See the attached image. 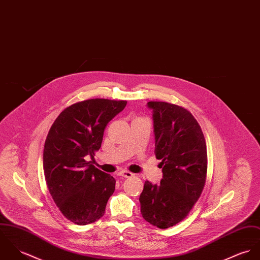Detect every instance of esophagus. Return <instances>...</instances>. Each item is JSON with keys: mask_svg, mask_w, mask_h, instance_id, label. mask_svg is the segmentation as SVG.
I'll use <instances>...</instances> for the list:
<instances>
[{"mask_svg": "<svg viewBox=\"0 0 260 260\" xmlns=\"http://www.w3.org/2000/svg\"><path fill=\"white\" fill-rule=\"evenodd\" d=\"M117 175H119L121 177H132L134 174L129 172H126V171H122V172L117 173Z\"/></svg>", "mask_w": 260, "mask_h": 260, "instance_id": "34e87169", "label": "esophagus"}]
</instances>
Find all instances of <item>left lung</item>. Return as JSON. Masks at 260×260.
Instances as JSON below:
<instances>
[{
  "mask_svg": "<svg viewBox=\"0 0 260 260\" xmlns=\"http://www.w3.org/2000/svg\"><path fill=\"white\" fill-rule=\"evenodd\" d=\"M152 110L155 156L160 159L159 184L144 182L141 212L150 224L165 230L186 217L202 194L207 151L201 125L187 110L165 102H148Z\"/></svg>",
  "mask_w": 260,
  "mask_h": 260,
  "instance_id": "left-lung-1",
  "label": "left lung"
}]
</instances>
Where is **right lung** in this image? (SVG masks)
<instances>
[{
	"label": "right lung",
	"instance_id": "1",
	"mask_svg": "<svg viewBox=\"0 0 260 260\" xmlns=\"http://www.w3.org/2000/svg\"><path fill=\"white\" fill-rule=\"evenodd\" d=\"M126 103L91 99L74 104L58 115L48 134L43 155L46 182L60 212L78 225L100 219L115 191L116 179L91 161L107 124Z\"/></svg>",
	"mask_w": 260,
	"mask_h": 260
}]
</instances>
